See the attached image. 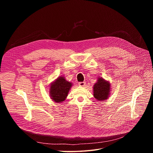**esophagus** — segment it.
Instances as JSON below:
<instances>
[{
	"label": "esophagus",
	"mask_w": 153,
	"mask_h": 153,
	"mask_svg": "<svg viewBox=\"0 0 153 153\" xmlns=\"http://www.w3.org/2000/svg\"><path fill=\"white\" fill-rule=\"evenodd\" d=\"M85 84H86V83L85 82H82L79 83V85L80 86H85Z\"/></svg>",
	"instance_id": "1"
}]
</instances>
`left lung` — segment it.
<instances>
[{"instance_id": "8db88e82", "label": "left lung", "mask_w": 153, "mask_h": 153, "mask_svg": "<svg viewBox=\"0 0 153 153\" xmlns=\"http://www.w3.org/2000/svg\"><path fill=\"white\" fill-rule=\"evenodd\" d=\"M111 84L102 77L97 79L93 86V96L98 101H103L108 99L111 92Z\"/></svg>"}]
</instances>
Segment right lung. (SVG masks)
Segmentation results:
<instances>
[{
	"mask_svg": "<svg viewBox=\"0 0 153 153\" xmlns=\"http://www.w3.org/2000/svg\"><path fill=\"white\" fill-rule=\"evenodd\" d=\"M73 83L63 76H59L50 86V96L53 101L61 103L66 99Z\"/></svg>",
	"mask_w": 153,
	"mask_h": 153,
	"instance_id": "obj_1",
	"label": "right lung"
}]
</instances>
